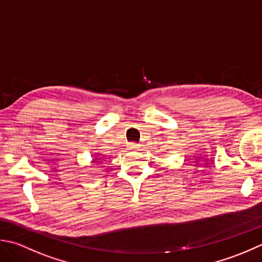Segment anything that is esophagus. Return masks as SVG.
Listing matches in <instances>:
<instances>
[{
    "label": "esophagus",
    "mask_w": 262,
    "mask_h": 262,
    "mask_svg": "<svg viewBox=\"0 0 262 262\" xmlns=\"http://www.w3.org/2000/svg\"><path fill=\"white\" fill-rule=\"evenodd\" d=\"M129 148L130 149H137L138 145H137V143H135V142H131V143H129Z\"/></svg>",
    "instance_id": "34e87169"
}]
</instances>
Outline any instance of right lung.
Listing matches in <instances>:
<instances>
[{
	"instance_id": "obj_1",
	"label": "right lung",
	"mask_w": 262,
	"mask_h": 262,
	"mask_svg": "<svg viewBox=\"0 0 262 262\" xmlns=\"http://www.w3.org/2000/svg\"><path fill=\"white\" fill-rule=\"evenodd\" d=\"M93 163H99V161H98V159H97V158H95V159H94V161H93Z\"/></svg>"
}]
</instances>
